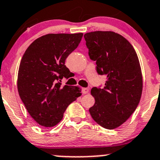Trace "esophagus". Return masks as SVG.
I'll list each match as a JSON object with an SVG mask.
<instances>
[{
    "mask_svg": "<svg viewBox=\"0 0 160 160\" xmlns=\"http://www.w3.org/2000/svg\"><path fill=\"white\" fill-rule=\"evenodd\" d=\"M82 92L83 94H87L89 92V89L88 88H83L82 89Z\"/></svg>",
    "mask_w": 160,
    "mask_h": 160,
    "instance_id": "34e87169",
    "label": "esophagus"
}]
</instances>
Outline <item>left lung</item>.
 Instances as JSON below:
<instances>
[{
    "label": "left lung",
    "mask_w": 160,
    "mask_h": 160,
    "mask_svg": "<svg viewBox=\"0 0 160 160\" xmlns=\"http://www.w3.org/2000/svg\"><path fill=\"white\" fill-rule=\"evenodd\" d=\"M84 38L96 71L107 77L104 88L91 89L95 104L89 113L100 126L115 129L129 118L140 102L143 79L138 54L125 38L114 32H91Z\"/></svg>",
    "instance_id": "obj_1"
}]
</instances>
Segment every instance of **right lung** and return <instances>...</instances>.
<instances>
[{"instance_id": "right-lung-1", "label": "right lung", "mask_w": 160, "mask_h": 160, "mask_svg": "<svg viewBox=\"0 0 160 160\" xmlns=\"http://www.w3.org/2000/svg\"><path fill=\"white\" fill-rule=\"evenodd\" d=\"M83 33L47 34L35 40L21 59L17 89L31 117L43 127L61 122L68 106L81 96L79 87L61 86L70 71L65 60L77 48Z\"/></svg>"}]
</instances>
